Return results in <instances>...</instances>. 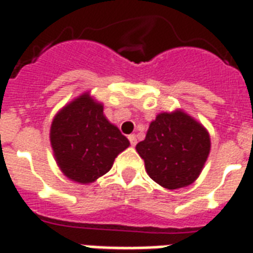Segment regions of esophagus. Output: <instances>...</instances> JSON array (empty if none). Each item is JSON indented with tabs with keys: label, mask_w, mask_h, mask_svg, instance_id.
I'll return each instance as SVG.
<instances>
[{
	"label": "esophagus",
	"mask_w": 253,
	"mask_h": 253,
	"mask_svg": "<svg viewBox=\"0 0 253 253\" xmlns=\"http://www.w3.org/2000/svg\"><path fill=\"white\" fill-rule=\"evenodd\" d=\"M128 139H129V142H130V144L133 147L135 146V144H137V137H135L134 134H130V135H129V137H128Z\"/></svg>",
	"instance_id": "obj_1"
}]
</instances>
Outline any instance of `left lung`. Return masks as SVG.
<instances>
[{"label":"left lung","instance_id":"obj_1","mask_svg":"<svg viewBox=\"0 0 253 253\" xmlns=\"http://www.w3.org/2000/svg\"><path fill=\"white\" fill-rule=\"evenodd\" d=\"M210 135L202 123L181 109L160 113L149 124L146 139L137 144L149 177L165 189L191 185L210 153Z\"/></svg>","mask_w":253,"mask_h":253}]
</instances>
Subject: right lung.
Here are the masks:
<instances>
[{
	"label": "right lung",
	"mask_w": 253,
	"mask_h": 253,
	"mask_svg": "<svg viewBox=\"0 0 253 253\" xmlns=\"http://www.w3.org/2000/svg\"><path fill=\"white\" fill-rule=\"evenodd\" d=\"M50 146L63 175L87 185L110 171L118 154L130 146L104 115V105L84 92L55 114Z\"/></svg>",
	"instance_id": "1"
}]
</instances>
